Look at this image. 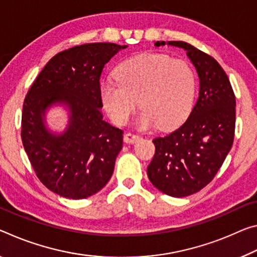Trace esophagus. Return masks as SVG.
<instances>
[{
	"mask_svg": "<svg viewBox=\"0 0 257 257\" xmlns=\"http://www.w3.org/2000/svg\"><path fill=\"white\" fill-rule=\"evenodd\" d=\"M140 138H141L140 135H136V134H133V133H125L123 135V141L125 143H129V144L136 143Z\"/></svg>",
	"mask_w": 257,
	"mask_h": 257,
	"instance_id": "esophagus-1",
	"label": "esophagus"
}]
</instances>
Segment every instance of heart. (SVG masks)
<instances>
[{
	"instance_id": "obj_1",
	"label": "heart",
	"mask_w": 257,
	"mask_h": 257,
	"mask_svg": "<svg viewBox=\"0 0 257 257\" xmlns=\"http://www.w3.org/2000/svg\"><path fill=\"white\" fill-rule=\"evenodd\" d=\"M116 79L101 82L104 107L114 122L123 124L135 111L138 99L143 128L157 123L170 128L180 123L192 107L197 80L184 60L158 54H143L122 63Z\"/></svg>"
}]
</instances>
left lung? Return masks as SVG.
<instances>
[{
    "label": "left lung",
    "instance_id": "8db88e82",
    "mask_svg": "<svg viewBox=\"0 0 257 257\" xmlns=\"http://www.w3.org/2000/svg\"><path fill=\"white\" fill-rule=\"evenodd\" d=\"M164 41L156 46H165ZM168 44L183 48L197 68L199 97L187 119L174 132L156 137V154L148 167L151 183L165 194L182 198L213 181L233 144L235 96L216 60L183 41Z\"/></svg>",
    "mask_w": 257,
    "mask_h": 257
}]
</instances>
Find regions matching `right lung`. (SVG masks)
I'll return each mask as SVG.
<instances>
[{"label":"right lung","mask_w":257,"mask_h":257,"mask_svg":"<svg viewBox=\"0 0 257 257\" xmlns=\"http://www.w3.org/2000/svg\"><path fill=\"white\" fill-rule=\"evenodd\" d=\"M127 46L88 43L49 60L25 97L22 141L36 176L60 197L84 199L111 178L122 149V132L103 120L100 75L112 57ZM65 102L71 120L63 136L46 132L43 114L48 106Z\"/></svg>","instance_id":"add662e5"}]
</instances>
